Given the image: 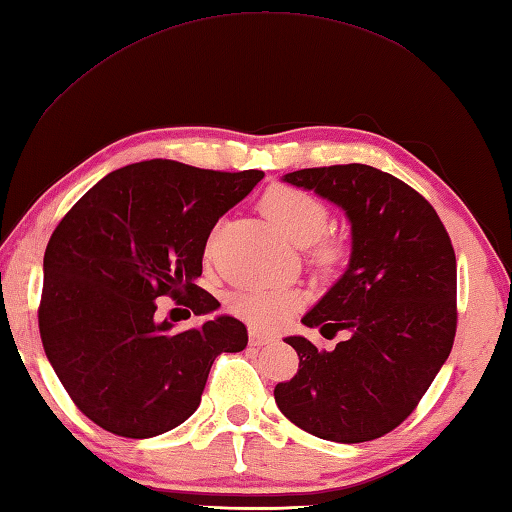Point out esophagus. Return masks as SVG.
<instances>
[{"mask_svg":"<svg viewBox=\"0 0 512 512\" xmlns=\"http://www.w3.org/2000/svg\"><path fill=\"white\" fill-rule=\"evenodd\" d=\"M271 336H267V333L258 331V329H249V344H254V347H263V344H269Z\"/></svg>","mask_w":512,"mask_h":512,"instance_id":"1","label":"esophagus"}]
</instances>
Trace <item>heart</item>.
<instances>
[{
	"instance_id": "1",
	"label": "heart",
	"mask_w": 512,
	"mask_h": 512,
	"mask_svg": "<svg viewBox=\"0 0 512 512\" xmlns=\"http://www.w3.org/2000/svg\"><path fill=\"white\" fill-rule=\"evenodd\" d=\"M260 205H263V212L269 221L278 227V232L285 234L296 245L315 243L329 225L327 205L314 194L298 190V187H269ZM342 256L344 245L340 241H333V238H321L314 249L316 263L325 271L336 269ZM302 300H305L302 291L291 287H254L238 291L232 298V309L236 316L252 322L256 327L274 329L294 314L302 305Z\"/></svg>"
}]
</instances>
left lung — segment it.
<instances>
[{"mask_svg":"<svg viewBox=\"0 0 512 512\" xmlns=\"http://www.w3.org/2000/svg\"><path fill=\"white\" fill-rule=\"evenodd\" d=\"M342 207L351 223L349 267L302 325L333 351L285 338L300 364L274 389L287 420L322 440L369 442L413 413L453 349L457 265L446 227L413 187L371 165L307 168L283 176Z\"/></svg>","mask_w":512,"mask_h":512,"instance_id":"1","label":"left lung"}]
</instances>
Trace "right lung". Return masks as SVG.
<instances>
[{
	"label": "right lung",
	"instance_id": "obj_1",
	"mask_svg": "<svg viewBox=\"0 0 512 512\" xmlns=\"http://www.w3.org/2000/svg\"><path fill=\"white\" fill-rule=\"evenodd\" d=\"M152 159L110 172L72 205L44 254L39 333L77 409L114 435L143 440L183 424L216 356L247 347L232 316L174 331L156 298L196 316L221 302L196 285L210 232L263 179Z\"/></svg>",
	"mask_w": 512,
	"mask_h": 512
}]
</instances>
